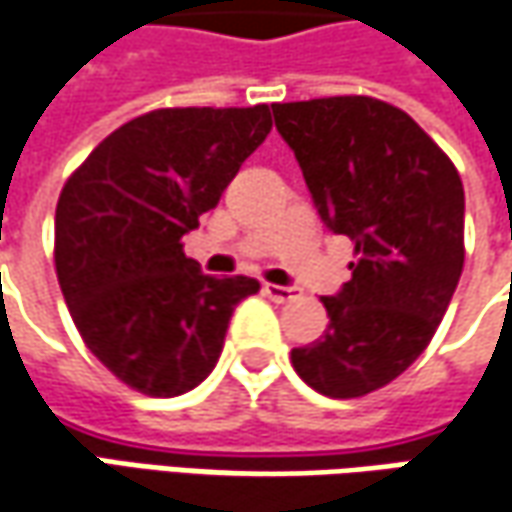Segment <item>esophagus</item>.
<instances>
[{"instance_id":"1","label":"esophagus","mask_w":512,"mask_h":512,"mask_svg":"<svg viewBox=\"0 0 512 512\" xmlns=\"http://www.w3.org/2000/svg\"><path fill=\"white\" fill-rule=\"evenodd\" d=\"M263 292L275 303H289V300L298 298V289L295 286H278V283H263Z\"/></svg>"}]
</instances>
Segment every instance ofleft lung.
Listing matches in <instances>:
<instances>
[{
    "instance_id": "obj_1",
    "label": "left lung",
    "mask_w": 512,
    "mask_h": 512,
    "mask_svg": "<svg viewBox=\"0 0 512 512\" xmlns=\"http://www.w3.org/2000/svg\"><path fill=\"white\" fill-rule=\"evenodd\" d=\"M315 209L355 243L352 280L321 298V341L292 349L329 398L387 387L433 341L464 266V186L450 157L401 108L375 97L275 102Z\"/></svg>"
}]
</instances>
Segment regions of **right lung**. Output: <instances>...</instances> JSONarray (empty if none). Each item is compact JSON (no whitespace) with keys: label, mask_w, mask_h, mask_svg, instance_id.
Masks as SVG:
<instances>
[{"label":"right lung","mask_w":512,"mask_h":512,"mask_svg":"<svg viewBox=\"0 0 512 512\" xmlns=\"http://www.w3.org/2000/svg\"><path fill=\"white\" fill-rule=\"evenodd\" d=\"M272 131L269 105L160 108L108 134L59 194L54 260L85 346L131 389L174 398L217 364L255 278H212L183 234Z\"/></svg>","instance_id":"add662e5"}]
</instances>
